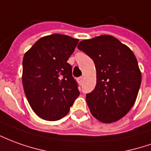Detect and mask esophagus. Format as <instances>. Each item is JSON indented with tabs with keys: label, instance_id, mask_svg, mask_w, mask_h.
<instances>
[{
	"label": "esophagus",
	"instance_id": "34e87169",
	"mask_svg": "<svg viewBox=\"0 0 151 151\" xmlns=\"http://www.w3.org/2000/svg\"><path fill=\"white\" fill-rule=\"evenodd\" d=\"M83 82V77H80V78H78V83H79V84H82Z\"/></svg>",
	"mask_w": 151,
	"mask_h": 151
}]
</instances>
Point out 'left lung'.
Here are the masks:
<instances>
[{
	"instance_id": "left-lung-1",
	"label": "left lung",
	"mask_w": 151,
	"mask_h": 151,
	"mask_svg": "<svg viewBox=\"0 0 151 151\" xmlns=\"http://www.w3.org/2000/svg\"><path fill=\"white\" fill-rule=\"evenodd\" d=\"M78 50L95 63L96 85L86 100L94 118L104 123L121 119L137 97L142 73L130 48L110 35L81 41Z\"/></svg>"
}]
</instances>
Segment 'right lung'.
Instances as JSON below:
<instances>
[{
    "label": "right lung",
    "mask_w": 151,
    "mask_h": 151,
    "mask_svg": "<svg viewBox=\"0 0 151 151\" xmlns=\"http://www.w3.org/2000/svg\"><path fill=\"white\" fill-rule=\"evenodd\" d=\"M78 39L62 34L41 37L24 54L22 82L36 114L47 121L64 118L79 96L67 63Z\"/></svg>",
    "instance_id": "right-lung-1"
}]
</instances>
